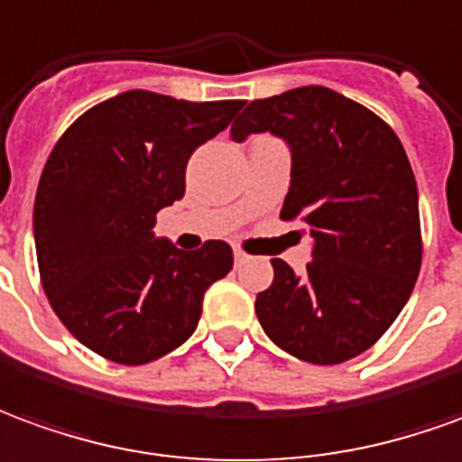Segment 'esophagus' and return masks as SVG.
<instances>
[{"label": "esophagus", "instance_id": "34e87169", "mask_svg": "<svg viewBox=\"0 0 462 462\" xmlns=\"http://www.w3.org/2000/svg\"><path fill=\"white\" fill-rule=\"evenodd\" d=\"M234 258H236V263H244L248 261V254L241 246H234Z\"/></svg>", "mask_w": 462, "mask_h": 462}]
</instances>
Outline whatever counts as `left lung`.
Wrapping results in <instances>:
<instances>
[{
    "mask_svg": "<svg viewBox=\"0 0 462 462\" xmlns=\"http://www.w3.org/2000/svg\"><path fill=\"white\" fill-rule=\"evenodd\" d=\"M271 132L291 149L281 218L313 238L306 273L273 258V283L256 296L266 336L316 365L351 361L403 310L420 273L418 186L395 132L371 109L326 87L256 99L231 139Z\"/></svg>",
    "mask_w": 462,
    "mask_h": 462,
    "instance_id": "obj_1",
    "label": "left lung"
}]
</instances>
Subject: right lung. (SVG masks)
<instances>
[{
    "label": "right lung",
    "instance_id": "add662e5",
    "mask_svg": "<svg viewBox=\"0 0 462 462\" xmlns=\"http://www.w3.org/2000/svg\"><path fill=\"white\" fill-rule=\"evenodd\" d=\"M241 106L124 91L84 111L49 153L34 199L39 276L59 320L94 353L142 365L199 326L234 251L224 241L181 251L153 226L184 196L191 153Z\"/></svg>",
    "mask_w": 462,
    "mask_h": 462
}]
</instances>
